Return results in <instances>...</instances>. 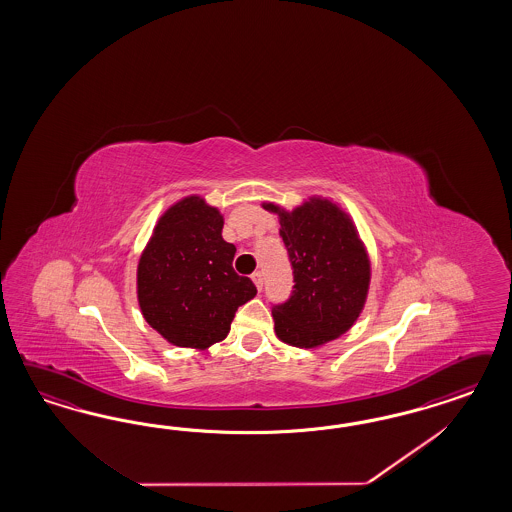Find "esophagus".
<instances>
[{
  "mask_svg": "<svg viewBox=\"0 0 512 512\" xmlns=\"http://www.w3.org/2000/svg\"><path fill=\"white\" fill-rule=\"evenodd\" d=\"M251 279H253L255 287L261 291V287H263V272H261V270H255V272L251 274Z\"/></svg>",
  "mask_w": 512,
  "mask_h": 512,
  "instance_id": "34e87169",
  "label": "esophagus"
}]
</instances>
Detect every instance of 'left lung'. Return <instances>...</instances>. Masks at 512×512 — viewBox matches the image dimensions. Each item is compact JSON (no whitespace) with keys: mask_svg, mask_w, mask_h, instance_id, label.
Listing matches in <instances>:
<instances>
[{"mask_svg":"<svg viewBox=\"0 0 512 512\" xmlns=\"http://www.w3.org/2000/svg\"><path fill=\"white\" fill-rule=\"evenodd\" d=\"M279 234L293 268L291 296L272 306L276 334L295 347L336 340L357 321L370 285V261L349 216L326 199L279 210Z\"/></svg>","mask_w":512,"mask_h":512,"instance_id":"left-lung-1","label":"left lung"}]
</instances>
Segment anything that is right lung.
<instances>
[{
	"label": "right lung",
	"instance_id": "obj_1",
	"mask_svg": "<svg viewBox=\"0 0 512 512\" xmlns=\"http://www.w3.org/2000/svg\"><path fill=\"white\" fill-rule=\"evenodd\" d=\"M221 229L217 208L187 197L161 216L140 255L142 315L178 347L206 349L223 340L236 310L257 295L253 281L234 272L236 248Z\"/></svg>",
	"mask_w": 512,
	"mask_h": 512
}]
</instances>
